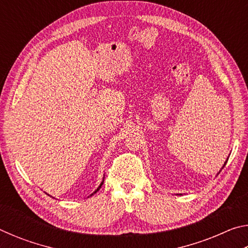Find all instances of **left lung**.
<instances>
[{
	"label": "left lung",
	"instance_id": "left-lung-1",
	"mask_svg": "<svg viewBox=\"0 0 248 248\" xmlns=\"http://www.w3.org/2000/svg\"><path fill=\"white\" fill-rule=\"evenodd\" d=\"M224 165H225V164H224Z\"/></svg>",
	"mask_w": 248,
	"mask_h": 248
}]
</instances>
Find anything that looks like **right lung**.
<instances>
[{
  "instance_id": "obj_1",
  "label": "right lung",
  "mask_w": 248,
  "mask_h": 248,
  "mask_svg": "<svg viewBox=\"0 0 248 248\" xmlns=\"http://www.w3.org/2000/svg\"><path fill=\"white\" fill-rule=\"evenodd\" d=\"M102 185H103V183H102V184H100V186H99V187H98V188H97V190H96V191H95V192H97V191H98V189H99V188H100V187H102Z\"/></svg>"
}]
</instances>
